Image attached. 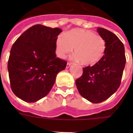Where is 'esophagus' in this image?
Masks as SVG:
<instances>
[{"label":"esophagus","mask_w":133,"mask_h":133,"mask_svg":"<svg viewBox=\"0 0 133 133\" xmlns=\"http://www.w3.org/2000/svg\"><path fill=\"white\" fill-rule=\"evenodd\" d=\"M71 65H72V63H70V62L68 63H67V65H66L67 68H70Z\"/></svg>","instance_id":"esophagus-1"}]
</instances>
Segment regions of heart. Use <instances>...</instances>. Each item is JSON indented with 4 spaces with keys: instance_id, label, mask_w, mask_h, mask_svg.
I'll use <instances>...</instances> for the list:
<instances>
[{
    "instance_id": "obj_1",
    "label": "heart",
    "mask_w": 133,
    "mask_h": 133,
    "mask_svg": "<svg viewBox=\"0 0 133 133\" xmlns=\"http://www.w3.org/2000/svg\"><path fill=\"white\" fill-rule=\"evenodd\" d=\"M74 48L72 58L81 61L84 65H94L99 62L105 51V41L100 35L85 30H72L58 36L56 41V51L61 58H65Z\"/></svg>"
}]
</instances>
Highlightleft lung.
<instances>
[{"mask_svg": "<svg viewBox=\"0 0 133 133\" xmlns=\"http://www.w3.org/2000/svg\"><path fill=\"white\" fill-rule=\"evenodd\" d=\"M97 30L105 41L104 55L94 65L83 68V75L75 81L79 94L94 103L105 101L117 90L126 61L119 38L104 28Z\"/></svg>", "mask_w": 133, "mask_h": 133, "instance_id": "obj_1", "label": "left lung"}]
</instances>
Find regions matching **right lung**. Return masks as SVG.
Listing matches in <instances>:
<instances>
[{"mask_svg": "<svg viewBox=\"0 0 133 133\" xmlns=\"http://www.w3.org/2000/svg\"><path fill=\"white\" fill-rule=\"evenodd\" d=\"M62 30L35 25L11 47L7 69L11 90L26 102H36L53 87L56 75L67 62L56 57V41Z\"/></svg>", "mask_w": 133, "mask_h": 133, "instance_id": "right-lung-1", "label": "right lung"}]
</instances>
